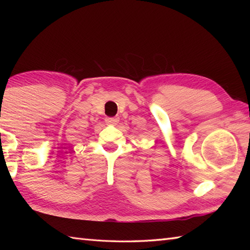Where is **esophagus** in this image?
<instances>
[{
	"label": "esophagus",
	"mask_w": 250,
	"mask_h": 250,
	"mask_svg": "<svg viewBox=\"0 0 250 250\" xmlns=\"http://www.w3.org/2000/svg\"><path fill=\"white\" fill-rule=\"evenodd\" d=\"M105 122L108 125H117L119 124V118L118 117H110V118H106Z\"/></svg>",
	"instance_id": "esophagus-1"
}]
</instances>
